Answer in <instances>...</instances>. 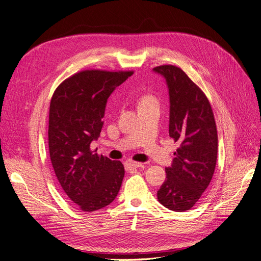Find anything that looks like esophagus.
Returning <instances> with one entry per match:
<instances>
[{"label": "esophagus", "instance_id": "1", "mask_svg": "<svg viewBox=\"0 0 261 261\" xmlns=\"http://www.w3.org/2000/svg\"><path fill=\"white\" fill-rule=\"evenodd\" d=\"M143 163H139V162H135L133 160H127L125 162V169L126 170H134V169H138L139 167H141Z\"/></svg>", "mask_w": 261, "mask_h": 261}]
</instances>
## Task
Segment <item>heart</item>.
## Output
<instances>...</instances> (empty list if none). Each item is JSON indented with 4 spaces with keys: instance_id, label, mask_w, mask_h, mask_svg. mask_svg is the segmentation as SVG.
Masks as SVG:
<instances>
[{
    "instance_id": "heart-1",
    "label": "heart",
    "mask_w": 261,
    "mask_h": 261,
    "mask_svg": "<svg viewBox=\"0 0 261 261\" xmlns=\"http://www.w3.org/2000/svg\"><path fill=\"white\" fill-rule=\"evenodd\" d=\"M150 105H158V100L151 96V94H145V96L141 97L139 101V106H150Z\"/></svg>"
}]
</instances>
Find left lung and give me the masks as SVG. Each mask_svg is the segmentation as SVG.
<instances>
[{
  "label": "left lung",
  "mask_w": 261,
  "mask_h": 261,
  "mask_svg": "<svg viewBox=\"0 0 261 261\" xmlns=\"http://www.w3.org/2000/svg\"><path fill=\"white\" fill-rule=\"evenodd\" d=\"M169 89V135L179 147L167 178L158 191V200L165 208L181 212L199 200L215 173L218 134L209 100L179 67L162 65L153 68Z\"/></svg>",
  "instance_id": "8db88e82"
}]
</instances>
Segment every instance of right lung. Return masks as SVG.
Returning <instances> with one entry per match:
<instances>
[{
	"label": "right lung",
	"mask_w": 261,
	"mask_h": 261,
	"mask_svg": "<svg viewBox=\"0 0 261 261\" xmlns=\"http://www.w3.org/2000/svg\"><path fill=\"white\" fill-rule=\"evenodd\" d=\"M133 72L88 69L55 89L49 114V151L63 191L78 209L99 210L111 203L124 178L121 161L99 155L90 145L103 126L109 97Z\"/></svg>",
	"instance_id": "right-lung-1"
}]
</instances>
